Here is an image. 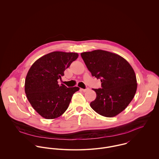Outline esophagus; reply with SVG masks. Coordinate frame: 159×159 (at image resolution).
Listing matches in <instances>:
<instances>
[{
  "mask_svg": "<svg viewBox=\"0 0 159 159\" xmlns=\"http://www.w3.org/2000/svg\"><path fill=\"white\" fill-rule=\"evenodd\" d=\"M81 90L82 91H83V92H86V91L89 90V88H86V89H81Z\"/></svg>",
  "mask_w": 159,
  "mask_h": 159,
  "instance_id": "obj_1",
  "label": "esophagus"
}]
</instances>
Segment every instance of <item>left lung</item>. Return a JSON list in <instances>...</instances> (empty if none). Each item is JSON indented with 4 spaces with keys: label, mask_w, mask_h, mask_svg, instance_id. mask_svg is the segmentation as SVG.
Instances as JSON below:
<instances>
[{
    "label": "left lung",
    "mask_w": 159,
    "mask_h": 159,
    "mask_svg": "<svg viewBox=\"0 0 159 159\" xmlns=\"http://www.w3.org/2000/svg\"><path fill=\"white\" fill-rule=\"evenodd\" d=\"M92 76L100 79L102 88L93 89L96 98L91 108L105 117H113L127 108L136 89L135 71L130 64L116 54L103 50L81 53Z\"/></svg>",
    "instance_id": "1"
}]
</instances>
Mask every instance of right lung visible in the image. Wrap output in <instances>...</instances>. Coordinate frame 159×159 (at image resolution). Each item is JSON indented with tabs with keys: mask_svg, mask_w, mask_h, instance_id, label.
<instances>
[{
	"mask_svg": "<svg viewBox=\"0 0 159 159\" xmlns=\"http://www.w3.org/2000/svg\"><path fill=\"white\" fill-rule=\"evenodd\" d=\"M78 57L75 52L54 51L37 60L25 80V92L34 109L47 119L61 116L68 108L72 96L80 89L58 84L57 80Z\"/></svg>",
	"mask_w": 159,
	"mask_h": 159,
	"instance_id": "1",
	"label": "right lung"
}]
</instances>
